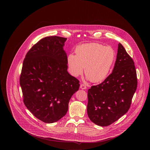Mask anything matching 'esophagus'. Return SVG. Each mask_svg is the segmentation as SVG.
<instances>
[{
  "label": "esophagus",
  "mask_w": 150,
  "mask_h": 150,
  "mask_svg": "<svg viewBox=\"0 0 150 150\" xmlns=\"http://www.w3.org/2000/svg\"><path fill=\"white\" fill-rule=\"evenodd\" d=\"M80 88L81 89H86V86H85L84 84H81V85H80Z\"/></svg>",
  "instance_id": "obj_1"
}]
</instances>
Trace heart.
Returning a JSON list of instances; mask_svg holds the SVG:
<instances>
[{
    "label": "heart",
    "mask_w": 150,
    "mask_h": 150,
    "mask_svg": "<svg viewBox=\"0 0 150 150\" xmlns=\"http://www.w3.org/2000/svg\"><path fill=\"white\" fill-rule=\"evenodd\" d=\"M76 55L70 53L67 62L72 75H81L85 68L86 76L97 83L107 78L115 60L114 50L97 43L79 45L75 48Z\"/></svg>",
    "instance_id": "1"
}]
</instances>
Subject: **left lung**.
<instances>
[{
  "instance_id": "8db88e82",
  "label": "left lung",
  "mask_w": 150,
  "mask_h": 150,
  "mask_svg": "<svg viewBox=\"0 0 150 150\" xmlns=\"http://www.w3.org/2000/svg\"><path fill=\"white\" fill-rule=\"evenodd\" d=\"M137 87L133 59L119 43L112 72L102 83L88 91L87 113L90 120L106 127L125 114Z\"/></svg>"
}]
</instances>
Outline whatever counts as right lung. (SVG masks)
Returning <instances> with one entry per match:
<instances>
[{
  "label": "right lung",
  "instance_id": "add662e5",
  "mask_svg": "<svg viewBox=\"0 0 150 150\" xmlns=\"http://www.w3.org/2000/svg\"><path fill=\"white\" fill-rule=\"evenodd\" d=\"M67 38H44L28 52L23 60L20 84L23 101L36 118L53 123L66 114L72 96L78 91V79L67 71L63 49Z\"/></svg>",
  "mask_w": 150,
  "mask_h": 150
}]
</instances>
